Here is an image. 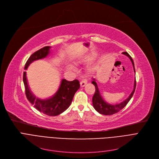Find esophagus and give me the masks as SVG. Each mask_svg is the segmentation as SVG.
Returning a JSON list of instances; mask_svg holds the SVG:
<instances>
[{
    "label": "esophagus",
    "mask_w": 159,
    "mask_h": 159,
    "mask_svg": "<svg viewBox=\"0 0 159 159\" xmlns=\"http://www.w3.org/2000/svg\"><path fill=\"white\" fill-rule=\"evenodd\" d=\"M87 82H88V79H87V77L86 76L85 77H84V79H83L80 81V86H81V87L84 86L87 84Z\"/></svg>",
    "instance_id": "1"
}]
</instances>
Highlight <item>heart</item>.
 I'll list each match as a JSON object with an SVG mask.
<instances>
[{
  "label": "heart",
  "mask_w": 159,
  "mask_h": 159,
  "mask_svg": "<svg viewBox=\"0 0 159 159\" xmlns=\"http://www.w3.org/2000/svg\"><path fill=\"white\" fill-rule=\"evenodd\" d=\"M69 68L70 69H72V66H69Z\"/></svg>",
  "instance_id": "b5f03b06"
}]
</instances>
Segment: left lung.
Listing matches in <instances>:
<instances>
[{
	"label": "left lung",
	"mask_w": 159,
	"mask_h": 159,
	"mask_svg": "<svg viewBox=\"0 0 159 159\" xmlns=\"http://www.w3.org/2000/svg\"><path fill=\"white\" fill-rule=\"evenodd\" d=\"M123 54L127 55L131 61V62L133 66V68H134V71L135 72V66H134V62H133V58L131 57L126 52H124L122 53ZM92 84L95 86V94L93 97L92 98V102H93V105L95 109L99 113L102 115H111L115 113H118L121 110H122L123 108L127 105L128 102L130 101V99L133 97V94H134L135 88H136V80L135 81V84H134V89H133L132 93L129 95V97L125 101L119 104H116V105H110L109 104H107L106 102L104 101V100L102 99V97L101 96L99 93V91L97 87V85L96 84V82L95 80L92 81Z\"/></svg>",
	"instance_id": "1"
}]
</instances>
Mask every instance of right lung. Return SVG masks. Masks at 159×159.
I'll list each match as a JSON object with an SVG mask.
<instances>
[{"label": "right lung", "instance_id": "right-lung-1", "mask_svg": "<svg viewBox=\"0 0 159 159\" xmlns=\"http://www.w3.org/2000/svg\"><path fill=\"white\" fill-rule=\"evenodd\" d=\"M49 52V46H45L33 53L25 64L24 68L26 70L33 61L46 57ZM23 81L25 93L28 101L40 112L49 116H57L68 109L72 102L75 93L80 88V82L77 79L73 81L63 79L59 89L53 97L45 101H41L31 93L28 86L26 71L23 73Z\"/></svg>", "mask_w": 159, "mask_h": 159}]
</instances>
